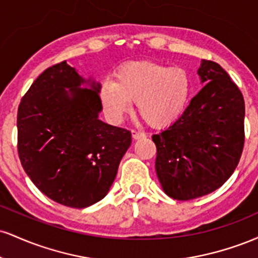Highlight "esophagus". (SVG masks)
<instances>
[{
    "label": "esophagus",
    "mask_w": 258,
    "mask_h": 258,
    "mask_svg": "<svg viewBox=\"0 0 258 258\" xmlns=\"http://www.w3.org/2000/svg\"><path fill=\"white\" fill-rule=\"evenodd\" d=\"M146 137V133L142 131H136V130H132V138L133 139H141Z\"/></svg>",
    "instance_id": "obj_1"
}]
</instances>
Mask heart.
<instances>
[{
  "label": "heart",
  "mask_w": 258,
  "mask_h": 258,
  "mask_svg": "<svg viewBox=\"0 0 258 258\" xmlns=\"http://www.w3.org/2000/svg\"><path fill=\"white\" fill-rule=\"evenodd\" d=\"M191 82L188 72L150 60L130 61L115 72V81L104 80L100 102L112 121H120L136 102L137 111L148 125L164 128L182 116Z\"/></svg>",
  "instance_id": "1"
}]
</instances>
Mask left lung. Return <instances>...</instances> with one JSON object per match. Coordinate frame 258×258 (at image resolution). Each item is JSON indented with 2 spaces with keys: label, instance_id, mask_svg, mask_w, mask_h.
<instances>
[{
  "label": "left lung",
  "instance_id": "1",
  "mask_svg": "<svg viewBox=\"0 0 258 258\" xmlns=\"http://www.w3.org/2000/svg\"><path fill=\"white\" fill-rule=\"evenodd\" d=\"M205 85L182 116L153 136L155 170L162 189L176 200L212 193L232 176L244 148L245 103L220 64L201 60Z\"/></svg>",
  "mask_w": 258,
  "mask_h": 258
}]
</instances>
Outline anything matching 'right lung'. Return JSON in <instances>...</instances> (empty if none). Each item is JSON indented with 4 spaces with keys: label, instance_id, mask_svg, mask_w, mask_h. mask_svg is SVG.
<instances>
[{
    "label": "right lung",
    "instance_id": "1",
    "mask_svg": "<svg viewBox=\"0 0 258 258\" xmlns=\"http://www.w3.org/2000/svg\"><path fill=\"white\" fill-rule=\"evenodd\" d=\"M99 90L100 84L64 60L35 80L18 108L23 168L46 197L64 206L84 209L102 200L131 146V132L99 120Z\"/></svg>",
    "mask_w": 258,
    "mask_h": 258
}]
</instances>
